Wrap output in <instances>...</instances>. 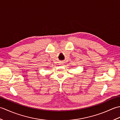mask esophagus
Returning <instances> with one entry per match:
<instances>
[{
  "instance_id": "obj_1",
  "label": "esophagus",
  "mask_w": 120,
  "mask_h": 120,
  "mask_svg": "<svg viewBox=\"0 0 120 120\" xmlns=\"http://www.w3.org/2000/svg\"><path fill=\"white\" fill-rule=\"evenodd\" d=\"M62 63L61 62H60L59 63V65H62Z\"/></svg>"
}]
</instances>
